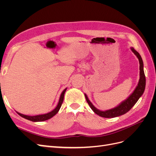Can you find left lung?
<instances>
[{"label": "left lung", "instance_id": "8db88e82", "mask_svg": "<svg viewBox=\"0 0 156 156\" xmlns=\"http://www.w3.org/2000/svg\"><path fill=\"white\" fill-rule=\"evenodd\" d=\"M131 50L136 55V56L137 57L139 61L140 78L137 85H136L133 92L130 94L128 98H126L125 100L122 101L119 105H117L114 108L106 111H101L100 109H98V108H97L92 104V102L89 100L87 94H84V96H85L87 101L88 103L89 106L90 107L92 110L99 116L103 118H115L126 114L127 112H128L131 108L135 105V103L137 102L139 99L142 96L144 92L146 86V77L144 72L143 61L142 58H141L140 54L137 51H135L133 48L131 47Z\"/></svg>", "mask_w": 156, "mask_h": 156}]
</instances>
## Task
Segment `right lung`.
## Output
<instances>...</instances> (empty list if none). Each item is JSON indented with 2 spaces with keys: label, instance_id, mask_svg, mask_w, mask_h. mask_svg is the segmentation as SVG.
<instances>
[{
  "label": "right lung",
  "instance_id": "right-lung-1",
  "mask_svg": "<svg viewBox=\"0 0 156 156\" xmlns=\"http://www.w3.org/2000/svg\"><path fill=\"white\" fill-rule=\"evenodd\" d=\"M67 88H66L64 90L62 91V92L60 94V96L59 98V100L58 102V104L56 105V107L54 108L53 111H51L49 112L48 113H45V114H41V115H34V116H30V115H23L21 114L20 112H17V114L21 116V117L24 118V119H27V120H30L32 122H43L47 120H49L50 119H51L52 117L54 116L55 115L57 114V112L59 111L60 108L61 107V105H62V103L63 102L64 100V94L66 91Z\"/></svg>",
  "mask_w": 156,
  "mask_h": 156
}]
</instances>
